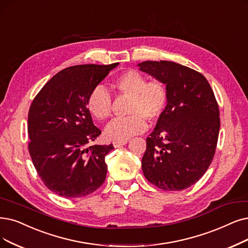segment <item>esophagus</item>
<instances>
[{"instance_id":"esophagus-1","label":"esophagus","mask_w":248,"mask_h":248,"mask_svg":"<svg viewBox=\"0 0 248 248\" xmlns=\"http://www.w3.org/2000/svg\"><path fill=\"white\" fill-rule=\"evenodd\" d=\"M127 142H128V140H124V141H114V142H113V145H114L115 147H120V146L126 144Z\"/></svg>"}]
</instances>
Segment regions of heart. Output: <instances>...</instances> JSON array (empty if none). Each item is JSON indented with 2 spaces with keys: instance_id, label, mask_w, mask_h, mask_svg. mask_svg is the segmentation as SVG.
Instances as JSON below:
<instances>
[{
  "instance_id": "1",
  "label": "heart",
  "mask_w": 248,
  "mask_h": 248,
  "mask_svg": "<svg viewBox=\"0 0 248 248\" xmlns=\"http://www.w3.org/2000/svg\"><path fill=\"white\" fill-rule=\"evenodd\" d=\"M140 71L130 69L114 80V87L121 96L131 97L125 118H117L106 128L105 135L114 141H124L147 128V121L154 123L164 114L169 93L160 79L146 81ZM86 106L90 113L98 121H106L112 116V96L103 86H96L87 97Z\"/></svg>"
}]
</instances>
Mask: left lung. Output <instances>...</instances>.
<instances>
[{
  "label": "left lung",
  "instance_id": "obj_1",
  "mask_svg": "<svg viewBox=\"0 0 248 248\" xmlns=\"http://www.w3.org/2000/svg\"><path fill=\"white\" fill-rule=\"evenodd\" d=\"M140 70L162 80L169 100L146 138L141 166L146 179L167 191L199 181L213 161L220 131L219 105L205 77L170 61H145Z\"/></svg>",
  "mask_w": 248,
  "mask_h": 248
}]
</instances>
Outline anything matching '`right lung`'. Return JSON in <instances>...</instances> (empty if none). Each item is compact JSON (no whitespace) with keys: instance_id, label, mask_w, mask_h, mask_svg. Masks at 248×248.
Returning <instances> with one entry per match:
<instances>
[{"instance_id":"obj_1","label":"right lung","mask_w":248,"mask_h":248,"mask_svg":"<svg viewBox=\"0 0 248 248\" xmlns=\"http://www.w3.org/2000/svg\"><path fill=\"white\" fill-rule=\"evenodd\" d=\"M118 64L68 67L48 80L31 103L29 155L44 184L62 197L86 196L105 182V157L114 146L90 145L102 131L93 125L86 101Z\"/></svg>"}]
</instances>
